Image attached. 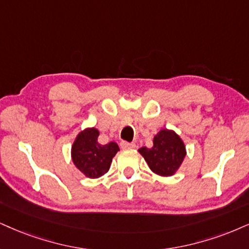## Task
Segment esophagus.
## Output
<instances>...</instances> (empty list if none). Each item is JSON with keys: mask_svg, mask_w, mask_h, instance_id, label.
I'll use <instances>...</instances> for the list:
<instances>
[{"mask_svg": "<svg viewBox=\"0 0 249 249\" xmlns=\"http://www.w3.org/2000/svg\"><path fill=\"white\" fill-rule=\"evenodd\" d=\"M120 146H121L122 149H135V148H136V144L125 142V141H122V142L120 143Z\"/></svg>", "mask_w": 249, "mask_h": 249, "instance_id": "34e87169", "label": "esophagus"}]
</instances>
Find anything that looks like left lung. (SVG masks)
Wrapping results in <instances>:
<instances>
[{
  "label": "left lung",
  "instance_id": "1",
  "mask_svg": "<svg viewBox=\"0 0 249 249\" xmlns=\"http://www.w3.org/2000/svg\"><path fill=\"white\" fill-rule=\"evenodd\" d=\"M139 151L151 171L161 177L173 176L186 156L185 144L174 131L167 129L156 135L151 149L143 146Z\"/></svg>",
  "mask_w": 249,
  "mask_h": 249
}]
</instances>
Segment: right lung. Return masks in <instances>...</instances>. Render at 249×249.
<instances>
[{
	"label": "right lung",
	"mask_w": 249,
	"mask_h": 249,
	"mask_svg": "<svg viewBox=\"0 0 249 249\" xmlns=\"http://www.w3.org/2000/svg\"><path fill=\"white\" fill-rule=\"evenodd\" d=\"M99 131L96 128H88L78 136L71 148L73 164L88 178L96 179L109 170L110 162L119 146L115 142L100 144L98 142Z\"/></svg>",
	"instance_id": "right-lung-1"
}]
</instances>
